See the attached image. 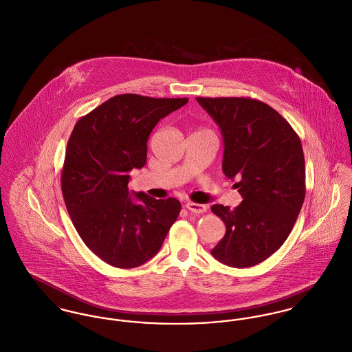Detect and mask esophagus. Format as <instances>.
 I'll list each match as a JSON object with an SVG mask.
<instances>
[{"label":"esophagus","instance_id":"esophagus-1","mask_svg":"<svg viewBox=\"0 0 352 352\" xmlns=\"http://www.w3.org/2000/svg\"><path fill=\"white\" fill-rule=\"evenodd\" d=\"M185 208L191 212V213H195V214H202L206 212V206L205 205H201V204H194V202H188L185 205Z\"/></svg>","mask_w":352,"mask_h":352}]
</instances>
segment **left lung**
I'll return each mask as SVG.
<instances>
[{
	"label": "left lung",
	"mask_w": 352,
	"mask_h": 352,
	"mask_svg": "<svg viewBox=\"0 0 352 352\" xmlns=\"http://www.w3.org/2000/svg\"><path fill=\"white\" fill-rule=\"evenodd\" d=\"M223 139L222 171L237 179L243 202L213 205L226 226L213 257L233 268L260 264L289 236L305 197L304 154L291 124L268 104L249 98H197Z\"/></svg>",
	"instance_id": "1"
}]
</instances>
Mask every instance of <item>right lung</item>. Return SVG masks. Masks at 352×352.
Returning <instances> with one entry per match:
<instances>
[{
	"label": "right lung",
	"mask_w": 352,
	"mask_h": 352,
	"mask_svg": "<svg viewBox=\"0 0 352 352\" xmlns=\"http://www.w3.org/2000/svg\"><path fill=\"white\" fill-rule=\"evenodd\" d=\"M188 102L118 95L80 118L69 136L64 202L81 240L112 267L135 268L153 258L181 212L175 198L131 194L129 181L133 168L146 164L153 129Z\"/></svg>",
	"instance_id": "1"
}]
</instances>
